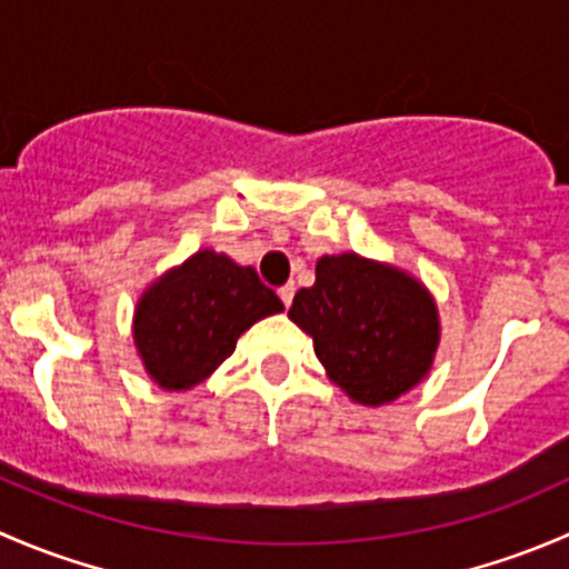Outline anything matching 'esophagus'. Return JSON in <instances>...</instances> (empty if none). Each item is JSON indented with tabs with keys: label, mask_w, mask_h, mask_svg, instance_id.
Returning <instances> with one entry per match:
<instances>
[{
	"label": "esophagus",
	"mask_w": 569,
	"mask_h": 569,
	"mask_svg": "<svg viewBox=\"0 0 569 569\" xmlns=\"http://www.w3.org/2000/svg\"><path fill=\"white\" fill-rule=\"evenodd\" d=\"M295 283H286V286H280L278 289V295H280V300H283V306L289 308L291 306V300H295Z\"/></svg>",
	"instance_id": "esophagus-1"
}]
</instances>
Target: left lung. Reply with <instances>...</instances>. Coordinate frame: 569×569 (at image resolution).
I'll return each instance as SVG.
<instances>
[{
    "label": "left lung",
    "instance_id": "1",
    "mask_svg": "<svg viewBox=\"0 0 569 569\" xmlns=\"http://www.w3.org/2000/svg\"><path fill=\"white\" fill-rule=\"evenodd\" d=\"M289 319L313 338L327 377L352 401L380 407L416 388L440 343L438 306L421 280L358 252L321 256Z\"/></svg>",
    "mask_w": 569,
    "mask_h": 569
}]
</instances>
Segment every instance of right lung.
I'll list each match as a JSON object with an SVG mask.
<instances>
[{
	"label": "right lung",
	"instance_id": "right-lung-1",
	"mask_svg": "<svg viewBox=\"0 0 569 569\" xmlns=\"http://www.w3.org/2000/svg\"><path fill=\"white\" fill-rule=\"evenodd\" d=\"M280 311L283 302L256 269L226 252L198 250L142 291L134 347L159 388L187 391L237 349L244 330Z\"/></svg>",
	"mask_w": 569,
	"mask_h": 569
}]
</instances>
